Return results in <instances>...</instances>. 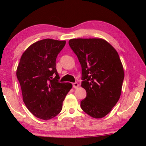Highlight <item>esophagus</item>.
Listing matches in <instances>:
<instances>
[{"instance_id": "1", "label": "esophagus", "mask_w": 146, "mask_h": 146, "mask_svg": "<svg viewBox=\"0 0 146 146\" xmlns=\"http://www.w3.org/2000/svg\"><path fill=\"white\" fill-rule=\"evenodd\" d=\"M78 86H79V84H78L77 83V82H75V83H73V88H78Z\"/></svg>"}]
</instances>
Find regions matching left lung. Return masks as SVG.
I'll list each match as a JSON object with an SVG mask.
<instances>
[{"label": "left lung", "instance_id": "left-lung-1", "mask_svg": "<svg viewBox=\"0 0 146 146\" xmlns=\"http://www.w3.org/2000/svg\"><path fill=\"white\" fill-rule=\"evenodd\" d=\"M69 45L80 63L87 93L81 108L95 118L105 117L119 100L124 78L117 51L102 38H73Z\"/></svg>", "mask_w": 146, "mask_h": 146}]
</instances>
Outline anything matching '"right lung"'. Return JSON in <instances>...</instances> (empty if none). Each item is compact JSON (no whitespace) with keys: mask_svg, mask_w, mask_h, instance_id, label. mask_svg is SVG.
Masks as SVG:
<instances>
[{"mask_svg":"<svg viewBox=\"0 0 146 146\" xmlns=\"http://www.w3.org/2000/svg\"><path fill=\"white\" fill-rule=\"evenodd\" d=\"M65 40L46 38L33 43L22 55L17 70L24 104L32 114L48 120L56 117L72 88L71 83L59 82L56 58Z\"/></svg>","mask_w":146,"mask_h":146,"instance_id":"obj_1","label":"right lung"}]
</instances>
